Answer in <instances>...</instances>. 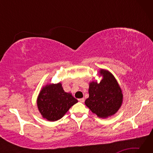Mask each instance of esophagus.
<instances>
[{"mask_svg": "<svg viewBox=\"0 0 153 153\" xmlns=\"http://www.w3.org/2000/svg\"><path fill=\"white\" fill-rule=\"evenodd\" d=\"M78 100H79V102H84V98H79V99H78Z\"/></svg>", "mask_w": 153, "mask_h": 153, "instance_id": "esophagus-1", "label": "esophagus"}]
</instances>
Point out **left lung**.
Masks as SVG:
<instances>
[{
    "label": "left lung",
    "mask_w": 153,
    "mask_h": 153,
    "mask_svg": "<svg viewBox=\"0 0 153 153\" xmlns=\"http://www.w3.org/2000/svg\"><path fill=\"white\" fill-rule=\"evenodd\" d=\"M98 76L101 77L89 82V97L85 105L97 117L106 119L115 115L121 108L123 95L121 87L115 76L109 71L100 69Z\"/></svg>",
    "instance_id": "obj_1"
}]
</instances>
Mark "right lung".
Listing matches in <instances>:
<instances>
[{
	"instance_id": "1",
	"label": "right lung",
	"mask_w": 153,
	"mask_h": 153,
	"mask_svg": "<svg viewBox=\"0 0 153 153\" xmlns=\"http://www.w3.org/2000/svg\"><path fill=\"white\" fill-rule=\"evenodd\" d=\"M77 102L71 92L64 91L61 82L42 86L36 100L40 113L49 121L60 120Z\"/></svg>"
}]
</instances>
